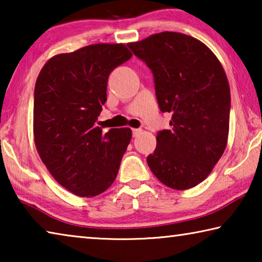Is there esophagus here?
<instances>
[{
    "instance_id": "34e87169",
    "label": "esophagus",
    "mask_w": 262,
    "mask_h": 262,
    "mask_svg": "<svg viewBox=\"0 0 262 262\" xmlns=\"http://www.w3.org/2000/svg\"><path fill=\"white\" fill-rule=\"evenodd\" d=\"M142 130L141 129H137V128H134V129H133V136H134V137H136L137 135H139L140 134V133H141Z\"/></svg>"
}]
</instances>
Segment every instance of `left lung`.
<instances>
[{"label": "left lung", "mask_w": 262, "mask_h": 262, "mask_svg": "<svg viewBox=\"0 0 262 262\" xmlns=\"http://www.w3.org/2000/svg\"><path fill=\"white\" fill-rule=\"evenodd\" d=\"M151 69L162 112L172 113V129L159 132L147 157L157 179L184 190L202 183L228 144L230 86L209 47L190 35L161 32L129 42Z\"/></svg>", "instance_id": "1"}]
</instances>
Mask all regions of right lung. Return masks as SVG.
Masks as SVG:
<instances>
[{
    "instance_id": "right-lung-1",
    "label": "right lung",
    "mask_w": 262,
    "mask_h": 262,
    "mask_svg": "<svg viewBox=\"0 0 262 262\" xmlns=\"http://www.w3.org/2000/svg\"><path fill=\"white\" fill-rule=\"evenodd\" d=\"M125 43H95L48 60L34 88L33 137L53 178L82 198L105 192L117 178L132 129L96 126L108 75L130 59Z\"/></svg>"
}]
</instances>
